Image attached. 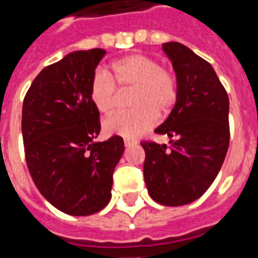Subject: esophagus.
<instances>
[{
  "mask_svg": "<svg viewBox=\"0 0 258 258\" xmlns=\"http://www.w3.org/2000/svg\"><path fill=\"white\" fill-rule=\"evenodd\" d=\"M134 145H137V142H134V141H124V146L125 147H131Z\"/></svg>",
  "mask_w": 258,
  "mask_h": 258,
  "instance_id": "esophagus-1",
  "label": "esophagus"
}]
</instances>
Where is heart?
Returning a JSON list of instances; mask_svg holds the SVG:
<instances>
[{
  "instance_id": "obj_1",
  "label": "heart",
  "mask_w": 258,
  "mask_h": 258,
  "mask_svg": "<svg viewBox=\"0 0 258 258\" xmlns=\"http://www.w3.org/2000/svg\"><path fill=\"white\" fill-rule=\"evenodd\" d=\"M134 89L133 111L117 112L104 121L105 133L135 139L150 130L160 115H168L177 101L178 86L174 74L161 68L155 59L143 54L127 55L112 62L109 73L98 69L90 82V100L103 115H109L119 104L116 89Z\"/></svg>"
}]
</instances>
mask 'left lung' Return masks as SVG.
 Masks as SVG:
<instances>
[{
	"label": "left lung",
	"instance_id": "8db88e82",
	"mask_svg": "<svg viewBox=\"0 0 258 258\" xmlns=\"http://www.w3.org/2000/svg\"><path fill=\"white\" fill-rule=\"evenodd\" d=\"M162 50L172 60L178 94L168 119L155 133L170 146L142 142L143 174L151 199L169 207L192 203L210 188L230 142L229 96L207 60L181 43Z\"/></svg>",
	"mask_w": 258,
	"mask_h": 258
}]
</instances>
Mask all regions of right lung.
<instances>
[{
	"label": "right lung",
	"mask_w": 258,
	"mask_h": 258,
	"mask_svg": "<svg viewBox=\"0 0 258 258\" xmlns=\"http://www.w3.org/2000/svg\"><path fill=\"white\" fill-rule=\"evenodd\" d=\"M103 48L74 51L37 74L23 103L25 161L39 192L74 216L101 211L111 200L112 176L124 153L123 138L94 142L100 112L90 82Z\"/></svg>",
	"instance_id": "obj_1"
}]
</instances>
